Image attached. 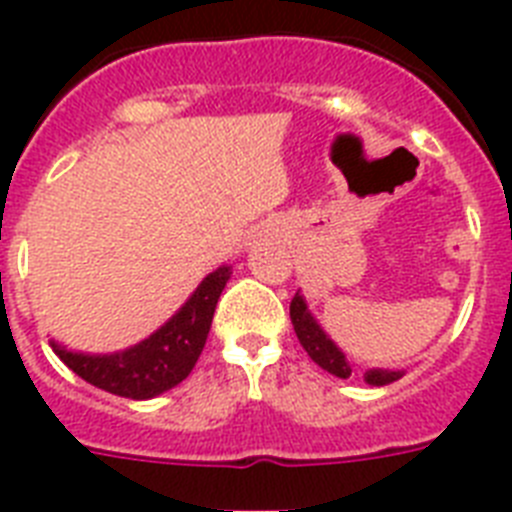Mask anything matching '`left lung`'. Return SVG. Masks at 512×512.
<instances>
[{"mask_svg": "<svg viewBox=\"0 0 512 512\" xmlns=\"http://www.w3.org/2000/svg\"><path fill=\"white\" fill-rule=\"evenodd\" d=\"M291 322H294L296 338H299V343H302L312 362L320 364V367L325 369V372H330V375L341 377V380L351 377V364L346 362L343 351L325 336V330L317 325V320L307 309V302H304L299 294L291 299ZM401 377V369H398V372H393V369H367V372H364V380H367L369 385H377V388L401 380Z\"/></svg>", "mask_w": 512, "mask_h": 512, "instance_id": "1", "label": "left lung"}]
</instances>
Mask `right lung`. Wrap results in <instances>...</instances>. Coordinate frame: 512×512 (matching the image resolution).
Masks as SVG:
<instances>
[{
    "label": "right lung",
    "mask_w": 512,
    "mask_h": 512,
    "mask_svg": "<svg viewBox=\"0 0 512 512\" xmlns=\"http://www.w3.org/2000/svg\"><path fill=\"white\" fill-rule=\"evenodd\" d=\"M229 278V265L213 270L166 325L132 349L117 354H80L57 341H51V349L77 377L106 393L132 401L161 395L190 375L203 354L218 296Z\"/></svg>",
    "instance_id": "1"
}]
</instances>
